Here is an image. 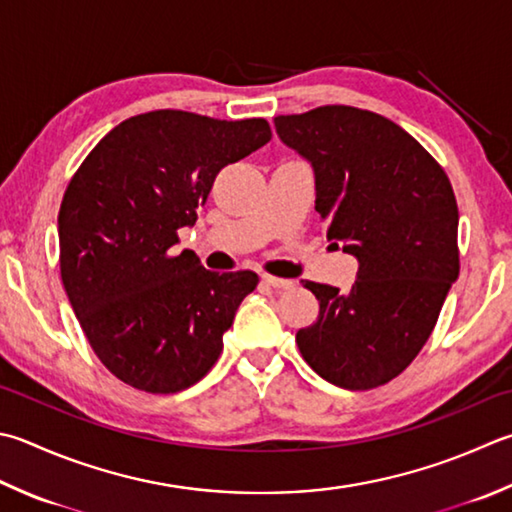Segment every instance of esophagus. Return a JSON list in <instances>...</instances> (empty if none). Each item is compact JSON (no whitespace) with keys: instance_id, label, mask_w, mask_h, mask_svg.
Listing matches in <instances>:
<instances>
[{"instance_id":"esophagus-1","label":"esophagus","mask_w":512,"mask_h":512,"mask_svg":"<svg viewBox=\"0 0 512 512\" xmlns=\"http://www.w3.org/2000/svg\"><path fill=\"white\" fill-rule=\"evenodd\" d=\"M263 281H265L269 287H274V289H289V287H294L292 278H281V276H272V274H263Z\"/></svg>"}]
</instances>
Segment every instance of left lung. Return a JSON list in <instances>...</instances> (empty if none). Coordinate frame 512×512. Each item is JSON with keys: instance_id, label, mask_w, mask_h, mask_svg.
<instances>
[{"instance_id": "1", "label": "left lung", "mask_w": 512, "mask_h": 512, "mask_svg": "<svg viewBox=\"0 0 512 512\" xmlns=\"http://www.w3.org/2000/svg\"><path fill=\"white\" fill-rule=\"evenodd\" d=\"M274 124L314 169L327 238L359 260L347 292L303 281L321 310L296 332L298 350L339 388H376L421 352L459 276L452 185L408 131L379 113L330 104Z\"/></svg>"}]
</instances>
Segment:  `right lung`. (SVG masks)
I'll use <instances>...</instances> for the list:
<instances>
[{"mask_svg":"<svg viewBox=\"0 0 512 512\" xmlns=\"http://www.w3.org/2000/svg\"><path fill=\"white\" fill-rule=\"evenodd\" d=\"M269 140L263 118L151 111L106 133L71 178L57 216L62 283L93 352L131 388L180 392L218 361L258 276L209 272L173 245L218 171Z\"/></svg>","mask_w":512,"mask_h":512,"instance_id":"right-lung-1","label":"right lung"}]
</instances>
